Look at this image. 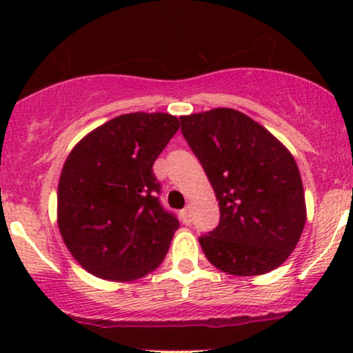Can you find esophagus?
Here are the masks:
<instances>
[{"instance_id":"1","label":"esophagus","mask_w":353,"mask_h":353,"mask_svg":"<svg viewBox=\"0 0 353 353\" xmlns=\"http://www.w3.org/2000/svg\"><path fill=\"white\" fill-rule=\"evenodd\" d=\"M181 220H183V223L190 225L191 223V206H186V208L181 212Z\"/></svg>"}]
</instances>
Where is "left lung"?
Listing matches in <instances>:
<instances>
[{"label": "left lung", "instance_id": "8db88e82", "mask_svg": "<svg viewBox=\"0 0 353 353\" xmlns=\"http://www.w3.org/2000/svg\"><path fill=\"white\" fill-rule=\"evenodd\" d=\"M220 208L216 229L199 237L206 259L236 276L279 268L305 223L301 174L290 152L266 128L236 109L181 116Z\"/></svg>", "mask_w": 353, "mask_h": 353}]
</instances>
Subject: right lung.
<instances>
[{"mask_svg": "<svg viewBox=\"0 0 353 353\" xmlns=\"http://www.w3.org/2000/svg\"><path fill=\"white\" fill-rule=\"evenodd\" d=\"M177 130L170 114H123L70 152L58 184V227L88 273L131 282L163 261L179 220L160 205L152 167Z\"/></svg>", "mask_w": 353, "mask_h": 353, "instance_id": "add662e5", "label": "right lung"}]
</instances>
